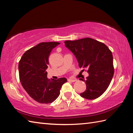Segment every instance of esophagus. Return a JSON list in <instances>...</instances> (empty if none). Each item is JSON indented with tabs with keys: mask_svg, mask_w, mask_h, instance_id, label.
Masks as SVG:
<instances>
[{
	"mask_svg": "<svg viewBox=\"0 0 133 133\" xmlns=\"http://www.w3.org/2000/svg\"><path fill=\"white\" fill-rule=\"evenodd\" d=\"M68 81L71 82H74L76 81V80L75 79H68Z\"/></svg>",
	"mask_w": 133,
	"mask_h": 133,
	"instance_id": "34e87169",
	"label": "esophagus"
}]
</instances>
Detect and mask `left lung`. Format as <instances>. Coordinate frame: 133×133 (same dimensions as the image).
Wrapping results in <instances>:
<instances>
[{"mask_svg":"<svg viewBox=\"0 0 133 133\" xmlns=\"http://www.w3.org/2000/svg\"><path fill=\"white\" fill-rule=\"evenodd\" d=\"M64 43L77 58L80 68L87 69L89 72L86 81L79 79L86 84V90L81 96L90 100L99 97L108 88L114 75L111 51L106 44L90 38L66 41Z\"/></svg>","mask_w":133,"mask_h":133,"instance_id":"left-lung-1","label":"left lung"}]
</instances>
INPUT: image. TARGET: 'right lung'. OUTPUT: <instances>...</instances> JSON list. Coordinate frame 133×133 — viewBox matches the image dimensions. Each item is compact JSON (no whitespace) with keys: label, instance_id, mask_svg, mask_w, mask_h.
I'll use <instances>...</instances> for the list:
<instances>
[{"label":"right lung","instance_id":"1","mask_svg":"<svg viewBox=\"0 0 133 133\" xmlns=\"http://www.w3.org/2000/svg\"><path fill=\"white\" fill-rule=\"evenodd\" d=\"M60 43L42 42L24 53L19 62V79L27 94L38 103H52L60 94L66 78L50 80L46 69L51 50Z\"/></svg>","mask_w":133,"mask_h":133}]
</instances>
